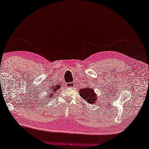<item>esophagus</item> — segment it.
<instances>
[{
    "mask_svg": "<svg viewBox=\"0 0 149 149\" xmlns=\"http://www.w3.org/2000/svg\"><path fill=\"white\" fill-rule=\"evenodd\" d=\"M66 86L68 88H73L74 86V84L73 83H68L66 84Z\"/></svg>",
    "mask_w": 149,
    "mask_h": 149,
    "instance_id": "obj_1",
    "label": "esophagus"
}]
</instances>
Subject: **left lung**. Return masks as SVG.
<instances>
[{
  "label": "left lung",
  "mask_w": 149,
  "mask_h": 149,
  "mask_svg": "<svg viewBox=\"0 0 149 149\" xmlns=\"http://www.w3.org/2000/svg\"><path fill=\"white\" fill-rule=\"evenodd\" d=\"M88 87V86H87ZM83 88L79 90V95L83 99L86 101V102L94 104L98 101V96H97L96 93H95L93 90V88Z\"/></svg>",
  "instance_id": "1"
}]
</instances>
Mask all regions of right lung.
Returning a JSON list of instances; mask_svg holds the SVG:
<instances>
[{
	"label": "right lung",
	"mask_w": 149,
	"mask_h": 149,
	"mask_svg": "<svg viewBox=\"0 0 149 149\" xmlns=\"http://www.w3.org/2000/svg\"><path fill=\"white\" fill-rule=\"evenodd\" d=\"M58 87H57V86H54V87H52V88H51V90H50V92H49L48 93V97H49V98H48V99H49L50 97H52L53 96V95H54V93H54V91H57L58 90ZM49 89H50V88H49ZM53 91V92H52V91Z\"/></svg>",
	"instance_id": "1"
}]
</instances>
